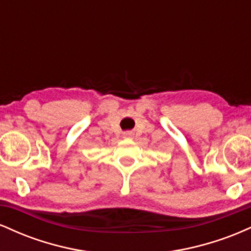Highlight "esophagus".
Masks as SVG:
<instances>
[{"label": "esophagus", "mask_w": 251, "mask_h": 251, "mask_svg": "<svg viewBox=\"0 0 251 251\" xmlns=\"http://www.w3.org/2000/svg\"><path fill=\"white\" fill-rule=\"evenodd\" d=\"M123 135H124V138H132L133 133H132L131 131H126V132H124Z\"/></svg>", "instance_id": "34e87169"}]
</instances>
